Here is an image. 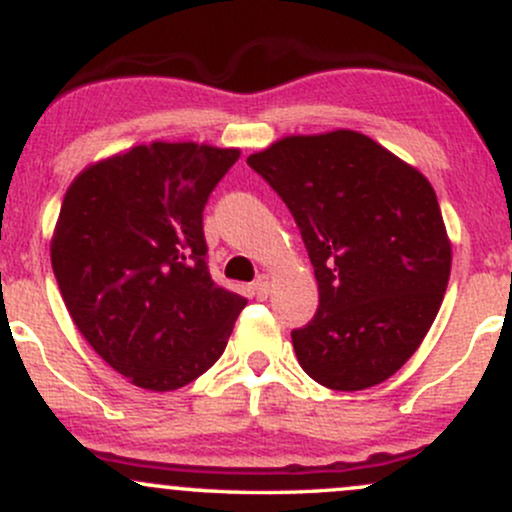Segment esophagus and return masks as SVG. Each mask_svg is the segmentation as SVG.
Listing matches in <instances>:
<instances>
[{"mask_svg": "<svg viewBox=\"0 0 512 512\" xmlns=\"http://www.w3.org/2000/svg\"><path fill=\"white\" fill-rule=\"evenodd\" d=\"M269 286H272V279H269L267 274L257 276L255 286H252V293H255V298H260V301H264V298L269 296Z\"/></svg>", "mask_w": 512, "mask_h": 512, "instance_id": "esophagus-1", "label": "esophagus"}]
</instances>
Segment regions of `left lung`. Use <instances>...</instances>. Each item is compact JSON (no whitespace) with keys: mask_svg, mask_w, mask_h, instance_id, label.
<instances>
[{"mask_svg":"<svg viewBox=\"0 0 512 512\" xmlns=\"http://www.w3.org/2000/svg\"><path fill=\"white\" fill-rule=\"evenodd\" d=\"M296 221L320 305L291 332L315 383L366 390L424 342L448 289L452 250L431 182L366 134L286 137L252 154Z\"/></svg>","mask_w":512,"mask_h":512,"instance_id":"8db88e82","label":"left lung"}]
</instances>
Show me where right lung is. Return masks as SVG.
Wrapping results in <instances>:
<instances>
[{"label":"right lung","mask_w":512,"mask_h":512,"mask_svg":"<svg viewBox=\"0 0 512 512\" xmlns=\"http://www.w3.org/2000/svg\"><path fill=\"white\" fill-rule=\"evenodd\" d=\"M238 149L142 144L86 168L64 195L52 272L74 325L137 387L178 390L219 361L240 293L209 274L202 211Z\"/></svg>","instance_id":"obj_1"}]
</instances>
